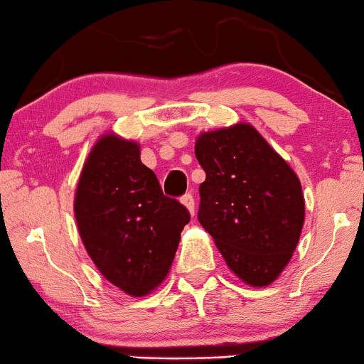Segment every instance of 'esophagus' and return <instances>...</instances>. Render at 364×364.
Here are the masks:
<instances>
[{"label": "esophagus", "instance_id": "obj_1", "mask_svg": "<svg viewBox=\"0 0 364 364\" xmlns=\"http://www.w3.org/2000/svg\"><path fill=\"white\" fill-rule=\"evenodd\" d=\"M181 201L183 203V205H186V208L194 215V196H193V194H191V193L183 194V196L181 198Z\"/></svg>", "mask_w": 364, "mask_h": 364}]
</instances>
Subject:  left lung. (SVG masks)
I'll use <instances>...</instances> for the list:
<instances>
[{
    "label": "left lung",
    "instance_id": "1",
    "mask_svg": "<svg viewBox=\"0 0 364 364\" xmlns=\"http://www.w3.org/2000/svg\"><path fill=\"white\" fill-rule=\"evenodd\" d=\"M196 158L199 224L229 269L252 287H267L287 267L304 225V196L288 163L250 124L203 134Z\"/></svg>",
    "mask_w": 364,
    "mask_h": 364
}]
</instances>
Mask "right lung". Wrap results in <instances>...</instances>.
<instances>
[{"label":"right lung","mask_w":364,"mask_h":364,"mask_svg":"<svg viewBox=\"0 0 364 364\" xmlns=\"http://www.w3.org/2000/svg\"><path fill=\"white\" fill-rule=\"evenodd\" d=\"M77 229L102 276L142 296L168 274L191 213L163 194L135 142L105 135L90 152L74 199Z\"/></svg>","instance_id":"1"}]
</instances>
